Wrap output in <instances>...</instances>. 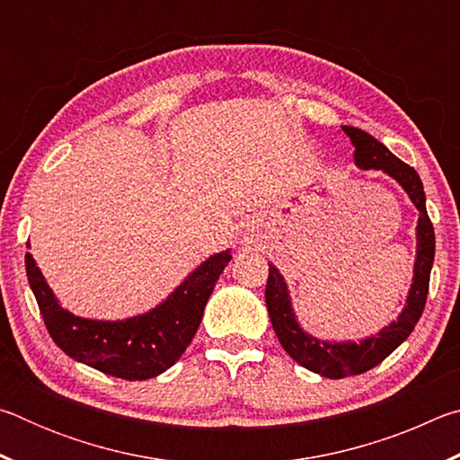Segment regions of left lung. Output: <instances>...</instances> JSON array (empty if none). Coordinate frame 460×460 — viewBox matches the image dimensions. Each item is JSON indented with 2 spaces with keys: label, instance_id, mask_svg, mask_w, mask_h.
<instances>
[{
  "label": "left lung",
  "instance_id": "8db88e82",
  "mask_svg": "<svg viewBox=\"0 0 460 460\" xmlns=\"http://www.w3.org/2000/svg\"><path fill=\"white\" fill-rule=\"evenodd\" d=\"M342 131L351 137L355 146L357 166L384 170L385 174L394 176L403 186V190L410 194L411 202L420 211V219L414 284H411L408 296V306L403 308L398 323H392L384 331L377 332L376 337H369L361 342H341V345L337 342V345H331V342L313 339L302 331L294 318L284 278L279 276V271L271 263H268L270 274L266 284V305L271 326H274L284 351L296 363H300L302 367L331 379L359 376V373L373 369L410 337V332L414 331L416 323L424 313L434 261V227L430 217L426 213L424 186L416 170L408 166L406 162H402L398 155H394L384 144L377 142L373 136L365 134V131L347 126L342 128Z\"/></svg>",
  "mask_w": 460,
  "mask_h": 460
}]
</instances>
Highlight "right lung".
<instances>
[{
    "label": "right lung",
    "instance_id": "obj_1",
    "mask_svg": "<svg viewBox=\"0 0 460 460\" xmlns=\"http://www.w3.org/2000/svg\"><path fill=\"white\" fill-rule=\"evenodd\" d=\"M229 260V252L213 255L168 296L164 305L121 323L87 321L66 313L44 282L32 253H26V274L46 329L62 351L107 376L136 381L160 376L181 359Z\"/></svg>",
    "mask_w": 460,
    "mask_h": 460
}]
</instances>
